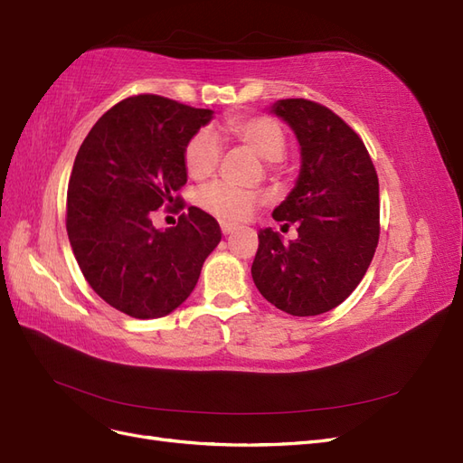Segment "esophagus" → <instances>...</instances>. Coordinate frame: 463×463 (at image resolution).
I'll use <instances>...</instances> for the list:
<instances>
[{"label":"esophagus","mask_w":463,"mask_h":463,"mask_svg":"<svg viewBox=\"0 0 463 463\" xmlns=\"http://www.w3.org/2000/svg\"><path fill=\"white\" fill-rule=\"evenodd\" d=\"M237 228L235 226H232V223H222V233L223 235H230V233H233Z\"/></svg>","instance_id":"obj_1"}]
</instances>
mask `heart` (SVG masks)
<instances>
[{"label":"heart","mask_w":463,"mask_h":463,"mask_svg":"<svg viewBox=\"0 0 463 463\" xmlns=\"http://www.w3.org/2000/svg\"><path fill=\"white\" fill-rule=\"evenodd\" d=\"M230 135L253 150L266 162H278L286 150V131L270 116L235 118L228 121ZM220 162V141L210 129H201L191 137L185 146V167L191 177L201 179L213 174ZM199 204L223 222H241L253 214L260 203V194L237 189L223 181H216L199 191Z\"/></svg>","instance_id":"heart-1"}]
</instances>
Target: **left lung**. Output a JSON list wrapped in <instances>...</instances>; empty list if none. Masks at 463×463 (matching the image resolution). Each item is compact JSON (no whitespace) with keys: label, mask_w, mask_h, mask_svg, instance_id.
Masks as SVG:
<instances>
[{"label":"left lung","mask_w":463,"mask_h":463,"mask_svg":"<svg viewBox=\"0 0 463 463\" xmlns=\"http://www.w3.org/2000/svg\"><path fill=\"white\" fill-rule=\"evenodd\" d=\"M296 133L301 170L274 208L298 240L259 232L250 266L266 301L293 317L322 315L345 301L365 276L378 243V177L359 135L332 109L303 98L270 106Z\"/></svg>","instance_id":"1"}]
</instances>
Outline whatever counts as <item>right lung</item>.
I'll return each mask as SVG.
<instances>
[{"label": "right lung", "mask_w": 463, "mask_h": 463, "mask_svg": "<svg viewBox=\"0 0 463 463\" xmlns=\"http://www.w3.org/2000/svg\"><path fill=\"white\" fill-rule=\"evenodd\" d=\"M213 114L170 98L131 96L94 123L77 152L69 243L90 288L133 318L175 311L222 240L218 222L197 206L174 228L158 230L150 220L187 184L185 146Z\"/></svg>", "instance_id": "add662e5"}]
</instances>
